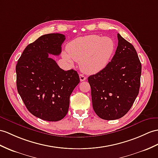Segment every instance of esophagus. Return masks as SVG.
I'll return each mask as SVG.
<instances>
[{"instance_id":"obj_1","label":"esophagus","mask_w":158,"mask_h":158,"mask_svg":"<svg viewBox=\"0 0 158 158\" xmlns=\"http://www.w3.org/2000/svg\"><path fill=\"white\" fill-rule=\"evenodd\" d=\"M86 78L83 74H80V81H81V82L84 81V80H86Z\"/></svg>"}]
</instances>
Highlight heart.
<instances>
[{
    "label": "heart",
    "mask_w": 158,
    "mask_h": 158,
    "mask_svg": "<svg viewBox=\"0 0 158 158\" xmlns=\"http://www.w3.org/2000/svg\"><path fill=\"white\" fill-rule=\"evenodd\" d=\"M67 48L72 58L79 61L82 70L92 74L108 66L114 52L115 44L110 37L89 35L70 41ZM63 56L69 62H72L66 53H64Z\"/></svg>",
    "instance_id": "1"
}]
</instances>
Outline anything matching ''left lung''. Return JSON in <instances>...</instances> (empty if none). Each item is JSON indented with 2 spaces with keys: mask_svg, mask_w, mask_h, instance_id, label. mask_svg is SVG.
<instances>
[{
  "mask_svg": "<svg viewBox=\"0 0 158 158\" xmlns=\"http://www.w3.org/2000/svg\"><path fill=\"white\" fill-rule=\"evenodd\" d=\"M118 46L103 70L88 78L92 106L105 120L123 117L139 94L141 64L133 45L117 34Z\"/></svg>",
  "mask_w": 158,
  "mask_h": 158,
  "instance_id": "8db88e82",
  "label": "left lung"
}]
</instances>
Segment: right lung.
<instances>
[{"instance_id":"obj_1","label":"right lung","mask_w":158,"mask_h":158,"mask_svg":"<svg viewBox=\"0 0 158 158\" xmlns=\"http://www.w3.org/2000/svg\"><path fill=\"white\" fill-rule=\"evenodd\" d=\"M65 40L63 34L44 35L27 46L16 66L19 95L29 112L45 121L66 116L70 95L80 82L76 71H64L50 57L60 54Z\"/></svg>"}]
</instances>
